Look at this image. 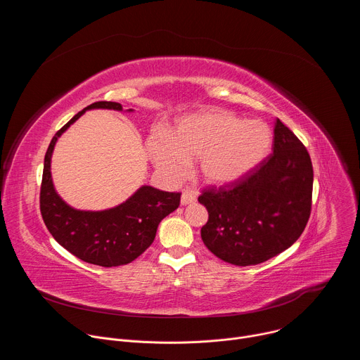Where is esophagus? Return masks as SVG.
Segmentation results:
<instances>
[{
    "label": "esophagus",
    "mask_w": 360,
    "mask_h": 360,
    "mask_svg": "<svg viewBox=\"0 0 360 360\" xmlns=\"http://www.w3.org/2000/svg\"><path fill=\"white\" fill-rule=\"evenodd\" d=\"M196 200V196L189 192V191H184L182 195H181V203L182 205H189V203H193Z\"/></svg>",
    "instance_id": "34e87169"
}]
</instances>
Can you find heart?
Returning a JSON list of instances; mask_svg holds the SVG:
<instances>
[{"mask_svg":"<svg viewBox=\"0 0 360 360\" xmlns=\"http://www.w3.org/2000/svg\"><path fill=\"white\" fill-rule=\"evenodd\" d=\"M272 131L259 120L242 121L225 111L182 118L172 134L153 131L146 149L152 164L168 179L179 181L188 161L198 158V174L210 185H229L249 175L266 157Z\"/></svg>","mask_w":360,"mask_h":360,"instance_id":"heart-1","label":"heart"}]
</instances>
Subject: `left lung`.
<instances>
[{"mask_svg": "<svg viewBox=\"0 0 360 360\" xmlns=\"http://www.w3.org/2000/svg\"><path fill=\"white\" fill-rule=\"evenodd\" d=\"M274 153L243 179L203 191L199 203L210 214L200 238L219 259L249 266L292 246L312 207L314 168L297 136L279 120Z\"/></svg>", "mask_w": 360, "mask_h": 360, "instance_id": "left-lung-1", "label": "left lung"}]
</instances>
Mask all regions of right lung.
<instances>
[{"mask_svg":"<svg viewBox=\"0 0 360 360\" xmlns=\"http://www.w3.org/2000/svg\"><path fill=\"white\" fill-rule=\"evenodd\" d=\"M89 110L122 111V105L111 101L94 102L54 135L44 160L41 215L54 239L81 261L104 268L121 266L135 261L150 246L160 222L179 207L181 193L142 185L125 202L110 210L81 211L70 207L54 188L51 158L58 138Z\"/></svg>","mask_w":360,"mask_h":360,"instance_id":"add662e5","label":"right lung"}]
</instances>
